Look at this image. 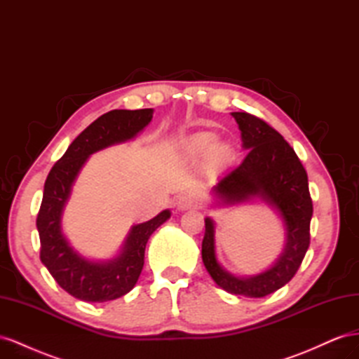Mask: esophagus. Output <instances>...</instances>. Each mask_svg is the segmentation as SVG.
Returning a JSON list of instances; mask_svg holds the SVG:
<instances>
[{
	"label": "esophagus",
	"mask_w": 359,
	"mask_h": 359,
	"mask_svg": "<svg viewBox=\"0 0 359 359\" xmlns=\"http://www.w3.org/2000/svg\"><path fill=\"white\" fill-rule=\"evenodd\" d=\"M198 203H199L198 194L186 193V194H182V196H180V199H178V208L180 210H189V208H193V206H196Z\"/></svg>",
	"instance_id": "esophagus-1"
}]
</instances>
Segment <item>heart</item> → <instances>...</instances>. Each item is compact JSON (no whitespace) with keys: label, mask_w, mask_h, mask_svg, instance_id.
Here are the masks:
<instances>
[{"label":"heart","mask_w":359,"mask_h":359,"mask_svg":"<svg viewBox=\"0 0 359 359\" xmlns=\"http://www.w3.org/2000/svg\"><path fill=\"white\" fill-rule=\"evenodd\" d=\"M217 142V136L214 133H202L193 137L190 142V153L193 156H206L211 151V165L215 168H222L232 158V148L226 144H219L215 148L212 147Z\"/></svg>","instance_id":"b5f03b06"}]
</instances>
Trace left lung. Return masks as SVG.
I'll use <instances>...</instances> for the list:
<instances>
[{
    "label": "left lung",
    "instance_id": "obj_1",
    "mask_svg": "<svg viewBox=\"0 0 359 359\" xmlns=\"http://www.w3.org/2000/svg\"><path fill=\"white\" fill-rule=\"evenodd\" d=\"M248 153L243 163L219 181L214 191L224 203L262 198L274 205L286 226L283 255L265 273L238 278L226 273L215 259L214 223L205 219L202 260L212 280L226 292L250 298L269 295L293 278L310 245L313 202L309 178L293 148L276 128L247 112H232Z\"/></svg>",
    "mask_w": 359,
    "mask_h": 359
}]
</instances>
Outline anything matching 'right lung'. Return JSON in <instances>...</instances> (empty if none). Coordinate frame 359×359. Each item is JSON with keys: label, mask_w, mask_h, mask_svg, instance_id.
Wrapping results in <instances>:
<instances>
[{"label": "right lung", "mask_w": 359, "mask_h": 359, "mask_svg": "<svg viewBox=\"0 0 359 359\" xmlns=\"http://www.w3.org/2000/svg\"><path fill=\"white\" fill-rule=\"evenodd\" d=\"M151 118L153 109H115L99 116L73 140L46 178L37 214L40 260L57 283L74 298L106 302L132 290L144 268L148 238L170 217L166 210L153 220L133 226L123 253L107 264H94L81 257L61 233L64 203L86 157L102 148L132 139Z\"/></svg>", "instance_id": "obj_1"}]
</instances>
